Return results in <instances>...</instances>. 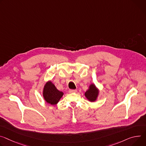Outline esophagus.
<instances>
[{"label": "esophagus", "instance_id": "obj_1", "mask_svg": "<svg viewBox=\"0 0 146 146\" xmlns=\"http://www.w3.org/2000/svg\"><path fill=\"white\" fill-rule=\"evenodd\" d=\"M69 92L70 93H74V92H76L77 90H69Z\"/></svg>", "mask_w": 146, "mask_h": 146}]
</instances>
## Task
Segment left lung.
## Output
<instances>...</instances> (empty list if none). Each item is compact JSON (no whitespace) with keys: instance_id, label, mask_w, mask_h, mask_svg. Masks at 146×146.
<instances>
[{"instance_id":"8db88e82","label":"left lung","mask_w":146,"mask_h":146,"mask_svg":"<svg viewBox=\"0 0 146 146\" xmlns=\"http://www.w3.org/2000/svg\"><path fill=\"white\" fill-rule=\"evenodd\" d=\"M99 94V90L94 84H91L89 88L85 92V96L90 102H94L97 100Z\"/></svg>"}]
</instances>
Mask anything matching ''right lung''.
Wrapping results in <instances>:
<instances>
[{
    "label": "right lung",
    "mask_w": 146,
    "mask_h": 146,
    "mask_svg": "<svg viewBox=\"0 0 146 146\" xmlns=\"http://www.w3.org/2000/svg\"><path fill=\"white\" fill-rule=\"evenodd\" d=\"M42 94L47 103L54 105L58 103L63 95V92L59 91L54 84L49 81L44 86Z\"/></svg>",
    "instance_id": "add662e5"
}]
</instances>
